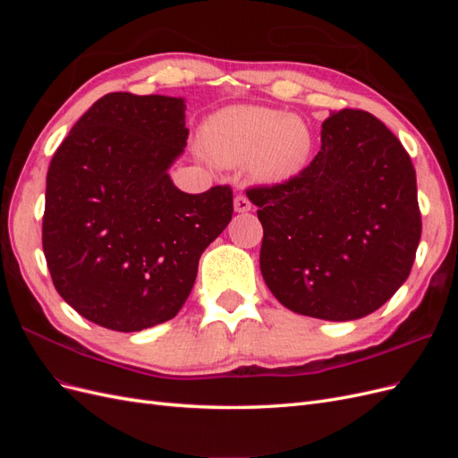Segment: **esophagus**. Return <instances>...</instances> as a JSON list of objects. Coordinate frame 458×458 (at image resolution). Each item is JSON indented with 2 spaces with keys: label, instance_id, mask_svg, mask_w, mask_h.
<instances>
[{
  "label": "esophagus",
  "instance_id": "obj_1",
  "mask_svg": "<svg viewBox=\"0 0 458 458\" xmlns=\"http://www.w3.org/2000/svg\"><path fill=\"white\" fill-rule=\"evenodd\" d=\"M234 212L237 214H244V212H250V208H252V202L248 200L244 195H237L234 197Z\"/></svg>",
  "mask_w": 458,
  "mask_h": 458
}]
</instances>
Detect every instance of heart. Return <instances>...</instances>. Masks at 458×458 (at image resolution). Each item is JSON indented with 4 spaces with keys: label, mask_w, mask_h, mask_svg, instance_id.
Returning a JSON list of instances; mask_svg holds the SVG:
<instances>
[{
    "label": "heart",
    "mask_w": 458,
    "mask_h": 458,
    "mask_svg": "<svg viewBox=\"0 0 458 458\" xmlns=\"http://www.w3.org/2000/svg\"><path fill=\"white\" fill-rule=\"evenodd\" d=\"M200 147L208 158L221 165H239L250 160L256 182L286 183L306 168L313 135L306 122L283 110L237 105L206 120Z\"/></svg>",
    "instance_id": "heart-1"
}]
</instances>
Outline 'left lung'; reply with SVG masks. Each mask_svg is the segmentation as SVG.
Wrapping results in <instances>:
<instances>
[{
	"label": "left lung",
	"instance_id": "8db88e82",
	"mask_svg": "<svg viewBox=\"0 0 458 458\" xmlns=\"http://www.w3.org/2000/svg\"><path fill=\"white\" fill-rule=\"evenodd\" d=\"M246 195L263 225V281L290 311L353 321L407 281L422 233L417 174L365 110L332 113L306 170Z\"/></svg>",
	"mask_w": 458,
	"mask_h": 458
}]
</instances>
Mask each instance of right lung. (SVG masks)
Segmentation results:
<instances>
[{
	"label": "right lung",
	"mask_w": 458,
	"mask_h": 458,
	"mask_svg": "<svg viewBox=\"0 0 458 458\" xmlns=\"http://www.w3.org/2000/svg\"><path fill=\"white\" fill-rule=\"evenodd\" d=\"M185 108L182 97L108 93L53 155L44 254L61 298L95 325L170 321L229 225L231 187L189 195L168 174L187 145Z\"/></svg>",
	"instance_id": "add662e5"
}]
</instances>
